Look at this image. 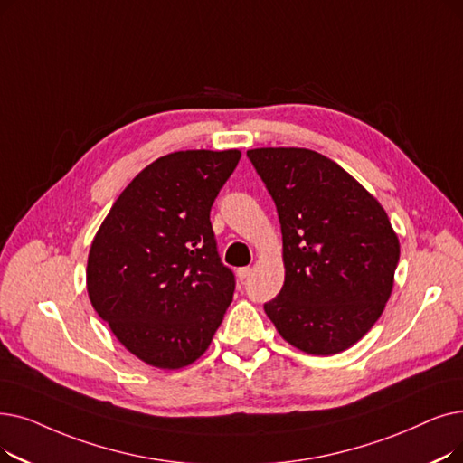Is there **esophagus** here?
<instances>
[{"instance_id": "34e87169", "label": "esophagus", "mask_w": 463, "mask_h": 463, "mask_svg": "<svg viewBox=\"0 0 463 463\" xmlns=\"http://www.w3.org/2000/svg\"><path fill=\"white\" fill-rule=\"evenodd\" d=\"M236 274H238L240 281H244V279H248V278H250V274H251V269H250V267H244V269H238V270H236Z\"/></svg>"}]
</instances>
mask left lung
I'll return each mask as SVG.
<instances>
[{"label":"left lung","mask_w":463,"mask_h":463,"mask_svg":"<svg viewBox=\"0 0 463 463\" xmlns=\"http://www.w3.org/2000/svg\"><path fill=\"white\" fill-rule=\"evenodd\" d=\"M270 193L284 240L286 281L265 312L289 345L338 354L384 310L399 240L378 200L331 158L300 147L248 151Z\"/></svg>","instance_id":"obj_1"}]
</instances>
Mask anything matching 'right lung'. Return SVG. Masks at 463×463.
<instances>
[{"label": "right lung", "mask_w": 463, "mask_h": 463, "mask_svg": "<svg viewBox=\"0 0 463 463\" xmlns=\"http://www.w3.org/2000/svg\"><path fill=\"white\" fill-rule=\"evenodd\" d=\"M238 149L156 158L115 200L87 263L90 303L128 352L158 369L203 355L232 300L210 212Z\"/></svg>", "instance_id": "obj_1"}]
</instances>
